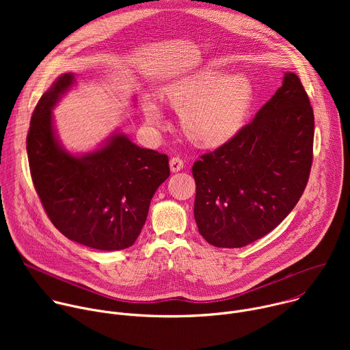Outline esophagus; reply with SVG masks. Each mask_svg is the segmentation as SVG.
I'll use <instances>...</instances> for the list:
<instances>
[{
  "label": "esophagus",
  "mask_w": 350,
  "mask_h": 350,
  "mask_svg": "<svg viewBox=\"0 0 350 350\" xmlns=\"http://www.w3.org/2000/svg\"><path fill=\"white\" fill-rule=\"evenodd\" d=\"M184 167V162L180 159V158H172L170 159V170L173 172V173H177V172H180L181 169Z\"/></svg>",
  "instance_id": "esophagus-1"
}]
</instances>
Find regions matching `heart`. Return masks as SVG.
I'll return each instance as SVG.
<instances>
[{
	"instance_id": "1",
	"label": "heart",
	"mask_w": 350,
	"mask_h": 350,
	"mask_svg": "<svg viewBox=\"0 0 350 350\" xmlns=\"http://www.w3.org/2000/svg\"><path fill=\"white\" fill-rule=\"evenodd\" d=\"M158 96L178 113L180 130L189 144L217 149L245 127L255 103V85L242 72L227 75L223 69L206 68L165 83ZM142 112L148 124H163V112L154 99H144Z\"/></svg>"
}]
</instances>
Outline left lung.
Instances as JSON below:
<instances>
[{"mask_svg": "<svg viewBox=\"0 0 350 350\" xmlns=\"http://www.w3.org/2000/svg\"><path fill=\"white\" fill-rule=\"evenodd\" d=\"M313 137L309 96L286 72L251 123L193 163V217L201 235L217 247H241L274 230L305 191Z\"/></svg>", "mask_w": 350, "mask_h": 350, "instance_id": "1", "label": "left lung"}]
</instances>
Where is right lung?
<instances>
[{
	"label": "right lung",
	"instance_id": "add662e5",
	"mask_svg": "<svg viewBox=\"0 0 350 350\" xmlns=\"http://www.w3.org/2000/svg\"><path fill=\"white\" fill-rule=\"evenodd\" d=\"M61 75L33 112L27 157L34 188L53 224L69 239L98 251H120L139 235L159 185L170 176L167 155L113 131L85 154L62 145L53 109L75 85Z\"/></svg>",
	"mask_w": 350,
	"mask_h": 350
}]
</instances>
